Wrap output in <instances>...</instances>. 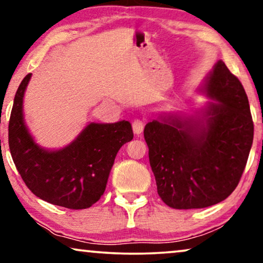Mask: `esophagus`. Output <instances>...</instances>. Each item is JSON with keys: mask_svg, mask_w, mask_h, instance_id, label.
Masks as SVG:
<instances>
[{"mask_svg": "<svg viewBox=\"0 0 263 263\" xmlns=\"http://www.w3.org/2000/svg\"><path fill=\"white\" fill-rule=\"evenodd\" d=\"M133 130H134L135 134H141L143 130V127H145V121L142 118H135L133 121Z\"/></svg>", "mask_w": 263, "mask_h": 263, "instance_id": "34e87169", "label": "esophagus"}]
</instances>
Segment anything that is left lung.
Masks as SVG:
<instances>
[{"mask_svg": "<svg viewBox=\"0 0 263 263\" xmlns=\"http://www.w3.org/2000/svg\"><path fill=\"white\" fill-rule=\"evenodd\" d=\"M204 124L167 118L146 124L143 136L160 199L176 210L210 207L238 185L253 145L254 122L238 78L222 61L207 80Z\"/></svg>", "mask_w": 263, "mask_h": 263, "instance_id": "8db88e82", "label": "left lung"}]
</instances>
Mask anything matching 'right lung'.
<instances>
[{
  "label": "right lung",
  "instance_id": "right-lung-1",
  "mask_svg": "<svg viewBox=\"0 0 263 263\" xmlns=\"http://www.w3.org/2000/svg\"><path fill=\"white\" fill-rule=\"evenodd\" d=\"M27 74L15 93L8 127L13 161L27 188L56 206L84 210L105 192L118 149L133 140L128 121L88 124L66 148L49 152L37 146L23 118V97L30 81Z\"/></svg>",
  "mask_w": 263,
  "mask_h": 263
}]
</instances>
